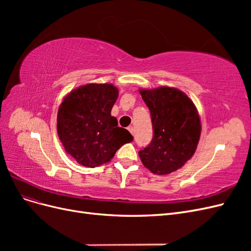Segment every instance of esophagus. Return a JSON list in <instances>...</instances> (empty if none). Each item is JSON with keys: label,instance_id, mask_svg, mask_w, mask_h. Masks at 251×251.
Segmentation results:
<instances>
[{"label": "esophagus", "instance_id": "esophagus-1", "mask_svg": "<svg viewBox=\"0 0 251 251\" xmlns=\"http://www.w3.org/2000/svg\"><path fill=\"white\" fill-rule=\"evenodd\" d=\"M127 130H128V132H130L132 135H134V127H133V126H128Z\"/></svg>", "mask_w": 251, "mask_h": 251}]
</instances>
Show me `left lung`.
<instances>
[{"label":"left lung","instance_id":"8db88e82","mask_svg":"<svg viewBox=\"0 0 251 251\" xmlns=\"http://www.w3.org/2000/svg\"><path fill=\"white\" fill-rule=\"evenodd\" d=\"M151 112L153 139L139 151L143 165L156 175L181 169L195 154L201 135L200 116L182 91L171 87L140 89Z\"/></svg>","mask_w":251,"mask_h":251}]
</instances>
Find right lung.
Returning <instances> with one entry per match:
<instances>
[{
  "label": "right lung",
  "mask_w": 251,
  "mask_h": 251,
  "mask_svg": "<svg viewBox=\"0 0 251 251\" xmlns=\"http://www.w3.org/2000/svg\"><path fill=\"white\" fill-rule=\"evenodd\" d=\"M117 97L118 89L112 83H88L72 90L60 103L58 137L77 163L88 168L107 163L120 147L133 140L111 116Z\"/></svg>",
  "instance_id": "right-lung-1"
}]
</instances>
